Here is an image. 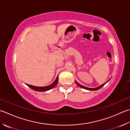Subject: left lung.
<instances>
[{
	"instance_id": "8db88e82",
	"label": "left lung",
	"mask_w": 130,
	"mask_h": 130,
	"mask_svg": "<svg viewBox=\"0 0 130 130\" xmlns=\"http://www.w3.org/2000/svg\"><path fill=\"white\" fill-rule=\"evenodd\" d=\"M110 79V78L107 81V82H106L105 83H104V84H103V85H100V86H99V87H96V88H88V87H85V86H82V85H80L79 83H78L77 81H75V83H77V85L78 86H79L80 87H81V88H84V89H85V90H89V91H96V90H99V89H100L101 87H103V86L105 85V84L107 83V82H108L109 81V80Z\"/></svg>"
}]
</instances>
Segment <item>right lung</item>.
<instances>
[{"instance_id":"add662e5","label":"right lung","mask_w":130,"mask_h":130,"mask_svg":"<svg viewBox=\"0 0 130 130\" xmlns=\"http://www.w3.org/2000/svg\"><path fill=\"white\" fill-rule=\"evenodd\" d=\"M58 81V75H57L56 79L51 84V85H48L47 86H44V87H38V86H34L27 85V84H26V85L28 86V87H30V88H31L33 90L36 91H39V92H44V91H47L51 90V89L54 88L55 86L57 85Z\"/></svg>"}]
</instances>
